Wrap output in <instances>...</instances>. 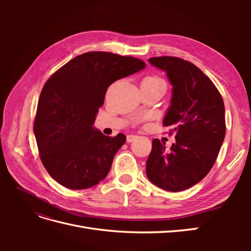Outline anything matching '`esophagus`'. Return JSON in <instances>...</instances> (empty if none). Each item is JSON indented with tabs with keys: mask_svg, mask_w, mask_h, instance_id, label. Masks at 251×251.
<instances>
[{
	"mask_svg": "<svg viewBox=\"0 0 251 251\" xmlns=\"http://www.w3.org/2000/svg\"><path fill=\"white\" fill-rule=\"evenodd\" d=\"M137 137H138V136H136V135H127V136H126V141H127V142H132V141H134Z\"/></svg>",
	"mask_w": 251,
	"mask_h": 251,
	"instance_id": "esophagus-1",
	"label": "esophagus"
}]
</instances>
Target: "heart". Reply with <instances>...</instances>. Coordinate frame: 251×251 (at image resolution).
<instances>
[{
    "mask_svg": "<svg viewBox=\"0 0 251 251\" xmlns=\"http://www.w3.org/2000/svg\"><path fill=\"white\" fill-rule=\"evenodd\" d=\"M142 81H162L158 76H154V75H150V76L144 77Z\"/></svg>",
    "mask_w": 251,
    "mask_h": 251,
    "instance_id": "b5f03b06",
    "label": "heart"
}]
</instances>
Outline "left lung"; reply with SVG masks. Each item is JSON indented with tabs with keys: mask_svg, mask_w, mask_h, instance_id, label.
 Wrapping results in <instances>:
<instances>
[{
	"mask_svg": "<svg viewBox=\"0 0 251 251\" xmlns=\"http://www.w3.org/2000/svg\"><path fill=\"white\" fill-rule=\"evenodd\" d=\"M164 71L173 86L163 126L176 132L171 151L151 142L147 176L169 192H180L201 181L211 170L225 138V108L218 89L198 67L179 57L149 59Z\"/></svg>",
	"mask_w": 251,
	"mask_h": 251,
	"instance_id": "1",
	"label": "left lung"
}]
</instances>
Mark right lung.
Instances as JSON below:
<instances>
[{
	"label": "right lung",
	"mask_w": 251,
	"mask_h": 251,
	"mask_svg": "<svg viewBox=\"0 0 251 251\" xmlns=\"http://www.w3.org/2000/svg\"><path fill=\"white\" fill-rule=\"evenodd\" d=\"M144 68V62L132 56L87 52L45 83L33 132L45 169L60 185L85 189L107 177L126 137H109L94 128L96 114L114 81Z\"/></svg>",
	"instance_id": "right-lung-1"
}]
</instances>
